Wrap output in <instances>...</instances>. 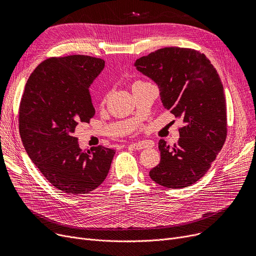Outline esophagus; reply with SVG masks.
<instances>
[{
    "mask_svg": "<svg viewBox=\"0 0 256 256\" xmlns=\"http://www.w3.org/2000/svg\"><path fill=\"white\" fill-rule=\"evenodd\" d=\"M130 147H132V148L134 150H143V148H146V147H152V143L150 142H132L128 144Z\"/></svg>",
    "mask_w": 256,
    "mask_h": 256,
    "instance_id": "esophagus-1",
    "label": "esophagus"
}]
</instances>
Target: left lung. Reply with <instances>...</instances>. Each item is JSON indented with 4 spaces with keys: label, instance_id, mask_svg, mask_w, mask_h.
Segmentation results:
<instances>
[{
    "label": "left lung",
    "instance_id": "obj_1",
    "mask_svg": "<svg viewBox=\"0 0 256 256\" xmlns=\"http://www.w3.org/2000/svg\"><path fill=\"white\" fill-rule=\"evenodd\" d=\"M135 66L158 84L165 109L182 122L173 146L160 140V162L150 176L170 189L189 186L208 172L226 140L221 78L204 54L186 48H160Z\"/></svg>",
    "mask_w": 256,
    "mask_h": 256
}]
</instances>
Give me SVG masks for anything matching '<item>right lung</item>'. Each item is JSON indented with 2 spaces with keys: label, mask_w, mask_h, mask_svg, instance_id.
I'll return each mask as SVG.
<instances>
[{
  "label": "right lung",
  "mask_w": 256,
  "mask_h": 256,
  "mask_svg": "<svg viewBox=\"0 0 256 256\" xmlns=\"http://www.w3.org/2000/svg\"><path fill=\"white\" fill-rule=\"evenodd\" d=\"M104 61L84 55L52 57L26 80L18 110L20 134L26 154L58 190L87 194L106 180L114 150L80 148L74 130L96 114L89 87Z\"/></svg>",
  "instance_id": "right-lung-1"
}]
</instances>
